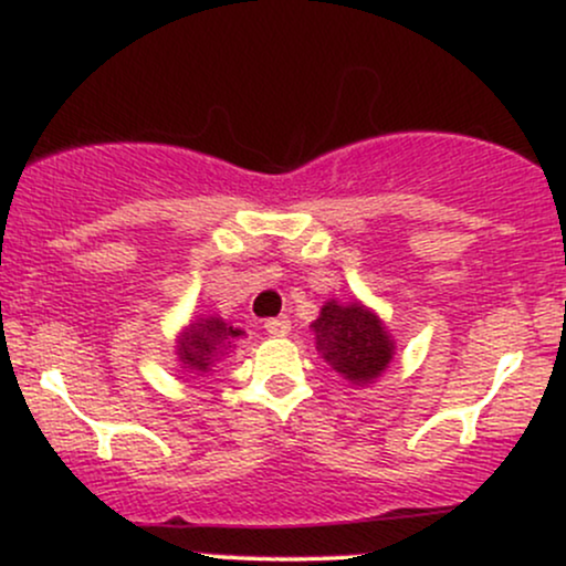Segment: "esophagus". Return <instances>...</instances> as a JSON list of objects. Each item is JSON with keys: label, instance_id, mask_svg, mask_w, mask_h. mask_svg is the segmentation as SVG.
I'll list each match as a JSON object with an SVG mask.
<instances>
[{"label": "esophagus", "instance_id": "34e87169", "mask_svg": "<svg viewBox=\"0 0 566 566\" xmlns=\"http://www.w3.org/2000/svg\"><path fill=\"white\" fill-rule=\"evenodd\" d=\"M265 333L274 337H284L290 333V319L287 316H276V319H265Z\"/></svg>", "mask_w": 566, "mask_h": 566}]
</instances>
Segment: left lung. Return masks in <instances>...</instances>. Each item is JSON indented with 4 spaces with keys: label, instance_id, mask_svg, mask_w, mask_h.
<instances>
[{
    "label": "left lung",
    "instance_id": "8db88e82",
    "mask_svg": "<svg viewBox=\"0 0 566 566\" xmlns=\"http://www.w3.org/2000/svg\"><path fill=\"white\" fill-rule=\"evenodd\" d=\"M311 329L324 361L354 386H367L380 378L394 359L396 346L386 324L359 301H327L319 319L311 322Z\"/></svg>",
    "mask_w": 566,
    "mask_h": 566
}]
</instances>
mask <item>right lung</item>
<instances>
[{"label":"right lung","instance_id":"1","mask_svg":"<svg viewBox=\"0 0 566 566\" xmlns=\"http://www.w3.org/2000/svg\"><path fill=\"white\" fill-rule=\"evenodd\" d=\"M242 335V329L231 327L220 316H199L184 333L178 335V361L188 375L212 373L218 361H223L233 348V340Z\"/></svg>","mask_w":566,"mask_h":566}]
</instances>
